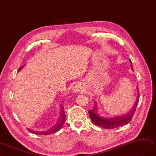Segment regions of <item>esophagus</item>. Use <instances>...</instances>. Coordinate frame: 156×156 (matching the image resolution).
<instances>
[{"label":"esophagus","instance_id":"esophagus-1","mask_svg":"<svg viewBox=\"0 0 156 156\" xmlns=\"http://www.w3.org/2000/svg\"><path fill=\"white\" fill-rule=\"evenodd\" d=\"M82 88L81 86L78 84H75L73 86V88H72V91H73L74 92H79L82 91Z\"/></svg>","mask_w":156,"mask_h":156}]
</instances>
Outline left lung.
<instances>
[{
  "label": "left lung",
  "mask_w": 156,
  "mask_h": 156,
  "mask_svg": "<svg viewBox=\"0 0 156 156\" xmlns=\"http://www.w3.org/2000/svg\"><path fill=\"white\" fill-rule=\"evenodd\" d=\"M129 62H131V64H132L131 60H129ZM139 98L140 96H138V98H137V102H136L135 106L133 107V109L130 110V111L128 112V113L126 114L118 115V116L110 117V118L102 117L101 115L97 114L96 106H94L92 110L88 111L89 115L94 124L98 126H100V127L104 128L105 129H113L115 128H118L119 126H124L126 124H128V123L130 122V120H131V119L132 118L133 114H134L136 108L137 107V103H138Z\"/></svg>",
  "instance_id": "obj_1"
}]
</instances>
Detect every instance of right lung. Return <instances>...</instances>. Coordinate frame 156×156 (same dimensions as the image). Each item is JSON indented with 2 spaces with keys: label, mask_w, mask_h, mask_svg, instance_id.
I'll list each match as a JSON object with an SVG mask.
<instances>
[{
  "label": "right lung",
  "mask_w": 156,
  "mask_h": 156,
  "mask_svg": "<svg viewBox=\"0 0 156 156\" xmlns=\"http://www.w3.org/2000/svg\"><path fill=\"white\" fill-rule=\"evenodd\" d=\"M23 68V66L20 67L19 69V72L22 69V68ZM65 119H66V114L64 113V108L62 107V111H61V113H60V117L58 119V121L57 122L56 124L54 125L52 128H51L50 129H48L47 131L45 132H34L33 130H29L31 133H35V134H39V135H49V134H52V133H56L58 131H59V130L62 128V127L64 124V122H65Z\"/></svg>",
  "instance_id": "obj_1"
}]
</instances>
